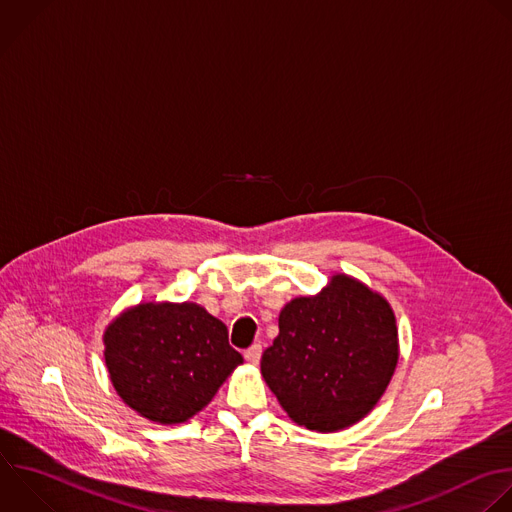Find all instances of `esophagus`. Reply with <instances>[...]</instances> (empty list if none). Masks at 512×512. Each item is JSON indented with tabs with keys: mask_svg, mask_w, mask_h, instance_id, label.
<instances>
[{
	"mask_svg": "<svg viewBox=\"0 0 512 512\" xmlns=\"http://www.w3.org/2000/svg\"><path fill=\"white\" fill-rule=\"evenodd\" d=\"M261 352H263V348H261L259 344H253L251 348H247V350H245V360H247L249 364H259V360H261Z\"/></svg>",
	"mask_w": 512,
	"mask_h": 512,
	"instance_id": "34e87169",
	"label": "esophagus"
}]
</instances>
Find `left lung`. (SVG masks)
<instances>
[{"instance_id": "obj_1", "label": "left lung", "mask_w": 512, "mask_h": 512, "mask_svg": "<svg viewBox=\"0 0 512 512\" xmlns=\"http://www.w3.org/2000/svg\"><path fill=\"white\" fill-rule=\"evenodd\" d=\"M396 362L398 329L388 301L348 275H333L319 295L281 309L261 374L293 422L335 432L376 406Z\"/></svg>"}]
</instances>
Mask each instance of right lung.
Here are the masks:
<instances>
[{"instance_id": "right-lung-1", "label": "right lung", "mask_w": 512, "mask_h": 512, "mask_svg": "<svg viewBox=\"0 0 512 512\" xmlns=\"http://www.w3.org/2000/svg\"><path fill=\"white\" fill-rule=\"evenodd\" d=\"M104 346L118 396L160 424L195 416L243 362L225 323L197 303H140L108 325Z\"/></svg>"}]
</instances>
